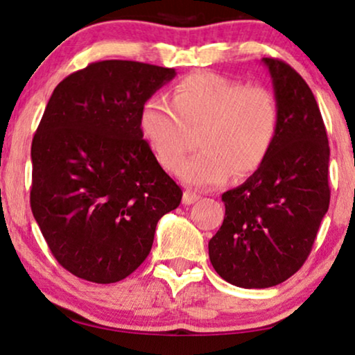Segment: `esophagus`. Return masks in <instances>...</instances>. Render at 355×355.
Instances as JSON below:
<instances>
[{"label": "esophagus", "mask_w": 355, "mask_h": 355, "mask_svg": "<svg viewBox=\"0 0 355 355\" xmlns=\"http://www.w3.org/2000/svg\"><path fill=\"white\" fill-rule=\"evenodd\" d=\"M198 198H200L198 193L192 192V191H186V192H184V197H182V203H184V205H192V203H196Z\"/></svg>", "instance_id": "esophagus-1"}]
</instances>
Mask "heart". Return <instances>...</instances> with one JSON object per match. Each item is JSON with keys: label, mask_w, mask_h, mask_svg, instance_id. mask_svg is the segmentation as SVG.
Listing matches in <instances>:
<instances>
[{"label": "heart", "mask_w": 355, "mask_h": 355, "mask_svg": "<svg viewBox=\"0 0 355 355\" xmlns=\"http://www.w3.org/2000/svg\"><path fill=\"white\" fill-rule=\"evenodd\" d=\"M279 103L263 85H244L215 72L178 82L171 103L152 96L140 111V129L166 169H178L198 132L200 152L179 169L184 182L216 187L232 171L245 178L266 162L279 132Z\"/></svg>", "instance_id": "obj_1"}]
</instances>
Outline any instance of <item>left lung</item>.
Listing matches in <instances>:
<instances>
[{
	"instance_id": "1",
	"label": "left lung",
	"mask_w": 355,
	"mask_h": 355,
	"mask_svg": "<svg viewBox=\"0 0 355 355\" xmlns=\"http://www.w3.org/2000/svg\"><path fill=\"white\" fill-rule=\"evenodd\" d=\"M279 103V132L266 162L221 196L226 213L208 242L216 273L245 289L271 288L305 263L329 207V145L317 100L300 74L261 60Z\"/></svg>"
}]
</instances>
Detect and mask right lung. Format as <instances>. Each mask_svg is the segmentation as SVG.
<instances>
[{"mask_svg":"<svg viewBox=\"0 0 355 355\" xmlns=\"http://www.w3.org/2000/svg\"><path fill=\"white\" fill-rule=\"evenodd\" d=\"M171 67L90 62L62 79L32 140L31 207L51 254L77 278L124 279L152 250L182 191L159 166L140 111Z\"/></svg>","mask_w":355,"mask_h":355,"instance_id":"1","label":"right lung"}]
</instances>
